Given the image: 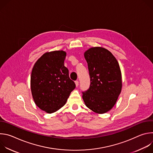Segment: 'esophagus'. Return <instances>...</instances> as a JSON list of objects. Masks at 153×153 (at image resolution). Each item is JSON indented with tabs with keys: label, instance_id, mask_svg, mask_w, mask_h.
I'll list each match as a JSON object with an SVG mask.
<instances>
[{
	"label": "esophagus",
	"instance_id": "obj_1",
	"mask_svg": "<svg viewBox=\"0 0 153 153\" xmlns=\"http://www.w3.org/2000/svg\"><path fill=\"white\" fill-rule=\"evenodd\" d=\"M75 84H76V86H78V85H79V81L78 80L75 81Z\"/></svg>",
	"mask_w": 153,
	"mask_h": 153
}]
</instances>
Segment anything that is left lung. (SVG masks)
I'll list each match as a JSON object with an SVG mask.
<instances>
[{"instance_id": "obj_1", "label": "left lung", "mask_w": 153, "mask_h": 153, "mask_svg": "<svg viewBox=\"0 0 153 153\" xmlns=\"http://www.w3.org/2000/svg\"><path fill=\"white\" fill-rule=\"evenodd\" d=\"M90 77L89 89L82 92L86 106L93 111L103 114L114 106L122 90V74L119 63L113 54L102 47L86 51Z\"/></svg>"}]
</instances>
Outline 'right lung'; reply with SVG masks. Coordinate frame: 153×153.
I'll list each match as a JSON object with an SVG mask.
<instances>
[{
    "mask_svg": "<svg viewBox=\"0 0 153 153\" xmlns=\"http://www.w3.org/2000/svg\"><path fill=\"white\" fill-rule=\"evenodd\" d=\"M67 53L62 50L43 54L35 63L31 74V90L36 105L53 113L67 102L76 88L64 66Z\"/></svg>",
    "mask_w": 153,
    "mask_h": 153,
    "instance_id": "obj_1",
    "label": "right lung"
}]
</instances>
